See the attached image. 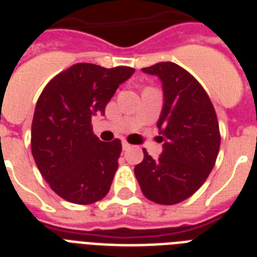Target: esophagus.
<instances>
[{
	"label": "esophagus",
	"instance_id": "1",
	"mask_svg": "<svg viewBox=\"0 0 257 257\" xmlns=\"http://www.w3.org/2000/svg\"><path fill=\"white\" fill-rule=\"evenodd\" d=\"M132 148V145L129 144V143H126V141H122V149L124 151H128V149Z\"/></svg>",
	"mask_w": 257,
	"mask_h": 257
}]
</instances>
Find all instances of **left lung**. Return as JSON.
Masks as SVG:
<instances>
[{"mask_svg":"<svg viewBox=\"0 0 257 257\" xmlns=\"http://www.w3.org/2000/svg\"><path fill=\"white\" fill-rule=\"evenodd\" d=\"M163 81L164 108L157 122L164 151L152 159L147 149L135 175L144 196L163 205L191 197L215 167L220 149V129L211 98L188 70L175 62L143 68Z\"/></svg>","mask_w":257,"mask_h":257,"instance_id":"1","label":"left lung"}]
</instances>
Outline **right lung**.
Here are the masks:
<instances>
[{
    "mask_svg": "<svg viewBox=\"0 0 257 257\" xmlns=\"http://www.w3.org/2000/svg\"><path fill=\"white\" fill-rule=\"evenodd\" d=\"M135 69L74 64L40 94L32 122V155L49 187L66 201L86 205L104 199L118 167L121 141L98 140L92 116L105 106Z\"/></svg>",
    "mask_w": 257,
    "mask_h": 257,
    "instance_id": "add662e5",
    "label": "right lung"
}]
</instances>
